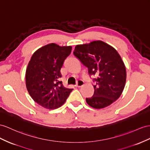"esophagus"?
Returning a JSON list of instances; mask_svg holds the SVG:
<instances>
[{"label": "esophagus", "mask_w": 150, "mask_h": 150, "mask_svg": "<svg viewBox=\"0 0 150 150\" xmlns=\"http://www.w3.org/2000/svg\"><path fill=\"white\" fill-rule=\"evenodd\" d=\"M83 85H84V82L83 81V80H79V81L77 82V83H76L75 86H76V87H82Z\"/></svg>", "instance_id": "34e87169"}]
</instances>
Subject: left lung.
I'll list each match as a JSON object with an SVG mask.
<instances>
[{
    "label": "left lung",
    "instance_id": "1",
    "mask_svg": "<svg viewBox=\"0 0 150 150\" xmlns=\"http://www.w3.org/2000/svg\"><path fill=\"white\" fill-rule=\"evenodd\" d=\"M74 55L88 68L89 74L98 76L94 93L86 98L88 105L96 109L110 105L120 96L126 82L127 73L121 56L112 46L101 40L76 45Z\"/></svg>",
    "mask_w": 150,
    "mask_h": 150
}]
</instances>
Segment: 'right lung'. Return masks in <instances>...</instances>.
Returning a JSON list of instances; mask_svg holds the SVG:
<instances>
[{
    "instance_id": "obj_1",
    "label": "right lung",
    "mask_w": 150,
    "mask_h": 150,
    "mask_svg": "<svg viewBox=\"0 0 150 150\" xmlns=\"http://www.w3.org/2000/svg\"><path fill=\"white\" fill-rule=\"evenodd\" d=\"M71 51V45L51 43L38 49L29 61L25 74L26 89L33 100L46 109L59 108L73 90L59 81L61 68Z\"/></svg>"
}]
</instances>
